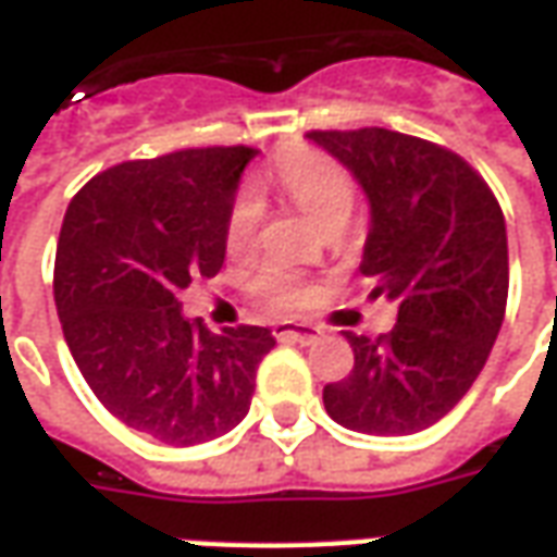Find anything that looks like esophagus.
Returning <instances> with one entry per match:
<instances>
[{
  "mask_svg": "<svg viewBox=\"0 0 557 557\" xmlns=\"http://www.w3.org/2000/svg\"><path fill=\"white\" fill-rule=\"evenodd\" d=\"M274 337L283 339V343H313V339H319V327L310 325V322H283V325L274 327Z\"/></svg>",
  "mask_w": 557,
  "mask_h": 557,
  "instance_id": "1",
  "label": "esophagus"
}]
</instances>
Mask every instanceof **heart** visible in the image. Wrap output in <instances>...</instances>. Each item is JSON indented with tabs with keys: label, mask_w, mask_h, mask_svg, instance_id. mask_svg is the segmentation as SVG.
Segmentation results:
<instances>
[{
	"label": "heart",
	"mask_w": 557,
	"mask_h": 557,
	"mask_svg": "<svg viewBox=\"0 0 557 557\" xmlns=\"http://www.w3.org/2000/svg\"><path fill=\"white\" fill-rule=\"evenodd\" d=\"M271 184L280 194H286L298 208H304L310 218L327 230L346 223L355 206V182L349 170L337 160L315 151V148H289L280 154L274 170H271ZM265 218V199L259 196L256 187H242L232 199L230 214H226V247L230 253H250L259 242V226ZM250 289L265 298L271 307L292 310L310 301V286L301 283L292 271L280 265H265L250 283Z\"/></svg>",
	"instance_id": "b5f03b06"
}]
</instances>
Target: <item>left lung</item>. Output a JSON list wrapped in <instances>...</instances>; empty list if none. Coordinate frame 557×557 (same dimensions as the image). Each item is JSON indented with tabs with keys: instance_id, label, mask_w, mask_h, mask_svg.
<instances>
[{
	"instance_id": "left-lung-1",
	"label": "left lung",
	"mask_w": 557,
	"mask_h": 557,
	"mask_svg": "<svg viewBox=\"0 0 557 557\" xmlns=\"http://www.w3.org/2000/svg\"><path fill=\"white\" fill-rule=\"evenodd\" d=\"M307 137L363 187L361 274L370 298L397 304L391 334L346 331L355 367L322 391L327 414L370 435L426 430L466 397L502 331L510 283L502 206L466 160L426 139L385 127Z\"/></svg>"
}]
</instances>
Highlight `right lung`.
Segmentation results:
<instances>
[{
    "label": "right lung",
    "instance_id": "add662e5",
    "mask_svg": "<svg viewBox=\"0 0 557 557\" xmlns=\"http://www.w3.org/2000/svg\"><path fill=\"white\" fill-rule=\"evenodd\" d=\"M256 148H184L95 175L62 220L53 295L65 343L103 409L175 447L202 444L250 411L274 349L259 325L184 319L178 295L226 259V214Z\"/></svg>",
    "mask_w": 557,
    "mask_h": 557
}]
</instances>
